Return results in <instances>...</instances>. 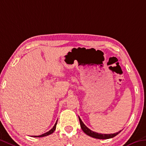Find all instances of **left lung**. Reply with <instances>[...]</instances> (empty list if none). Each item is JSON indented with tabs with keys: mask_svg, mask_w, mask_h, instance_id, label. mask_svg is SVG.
I'll return each mask as SVG.
<instances>
[{
	"mask_svg": "<svg viewBox=\"0 0 146 146\" xmlns=\"http://www.w3.org/2000/svg\"><path fill=\"white\" fill-rule=\"evenodd\" d=\"M78 119H79L80 127H81L82 130L84 131V133L85 134H86L87 135L91 136L92 138H98V139H108V138H112L113 137H114V136H115L117 135H118L120 132L121 131H119V132H117V133H114V134L98 133H96V132L92 131V130H90V129L88 128V127L84 124V123L82 121V120L80 118L79 116H78Z\"/></svg>",
	"mask_w": 146,
	"mask_h": 146,
	"instance_id": "obj_1",
	"label": "left lung"
}]
</instances>
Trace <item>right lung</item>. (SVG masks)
Masks as SVG:
<instances>
[{
  "label": "right lung",
  "instance_id": "add662e5",
  "mask_svg": "<svg viewBox=\"0 0 146 146\" xmlns=\"http://www.w3.org/2000/svg\"><path fill=\"white\" fill-rule=\"evenodd\" d=\"M56 124H57V121H56V123L54 124V127H52V128L50 129V131H48V132H47V133H44V134H43V135H40V136H33V137H43V136H48V135H50V134H52V133H53V132H54V131H55V129H56Z\"/></svg>",
  "mask_w": 146,
  "mask_h": 146
}]
</instances>
